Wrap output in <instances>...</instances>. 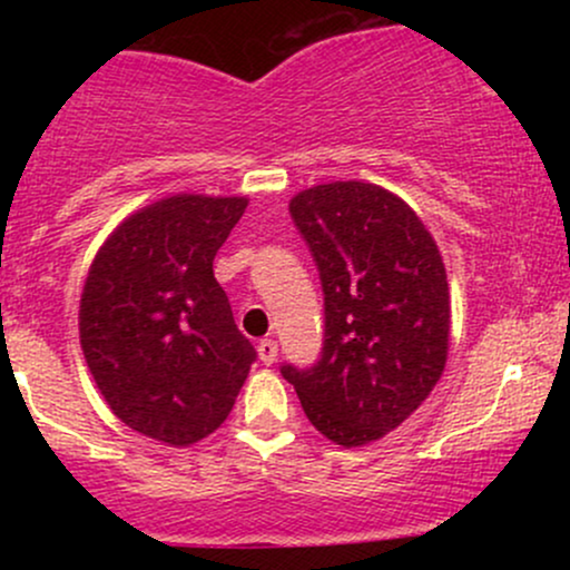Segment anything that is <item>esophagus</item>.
Here are the masks:
<instances>
[{
    "mask_svg": "<svg viewBox=\"0 0 570 570\" xmlns=\"http://www.w3.org/2000/svg\"><path fill=\"white\" fill-rule=\"evenodd\" d=\"M257 351H259V358H263V364H273L278 358V343H276V340H259Z\"/></svg>",
    "mask_w": 570,
    "mask_h": 570,
    "instance_id": "obj_1",
    "label": "esophagus"
}]
</instances>
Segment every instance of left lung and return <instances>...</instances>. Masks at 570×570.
Here are the masks:
<instances>
[{"mask_svg":"<svg viewBox=\"0 0 570 570\" xmlns=\"http://www.w3.org/2000/svg\"><path fill=\"white\" fill-rule=\"evenodd\" d=\"M324 286L316 367L281 375L307 421L340 448H364L426 402L450 351L448 273L434 235L391 189L330 181L289 200Z\"/></svg>","mask_w":570,"mask_h":570,"instance_id":"obj_1","label":"left lung"}]
</instances>
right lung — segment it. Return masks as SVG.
<instances>
[{"mask_svg":"<svg viewBox=\"0 0 570 570\" xmlns=\"http://www.w3.org/2000/svg\"><path fill=\"white\" fill-rule=\"evenodd\" d=\"M248 198L176 193L128 214L90 263L80 345L109 410L149 440L214 434L257 358L214 257Z\"/></svg>","mask_w":570,"mask_h":570,"instance_id":"1","label":"right lung"}]
</instances>
